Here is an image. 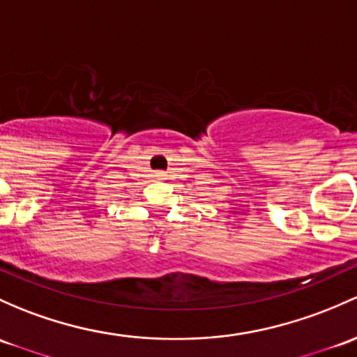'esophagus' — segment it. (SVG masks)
Returning a JSON list of instances; mask_svg holds the SVG:
<instances>
[{"instance_id":"obj_1","label":"esophagus","mask_w":357,"mask_h":357,"mask_svg":"<svg viewBox=\"0 0 357 357\" xmlns=\"http://www.w3.org/2000/svg\"><path fill=\"white\" fill-rule=\"evenodd\" d=\"M164 176H166V174H164L162 171H157V172H155V178H157V179H164Z\"/></svg>"}]
</instances>
